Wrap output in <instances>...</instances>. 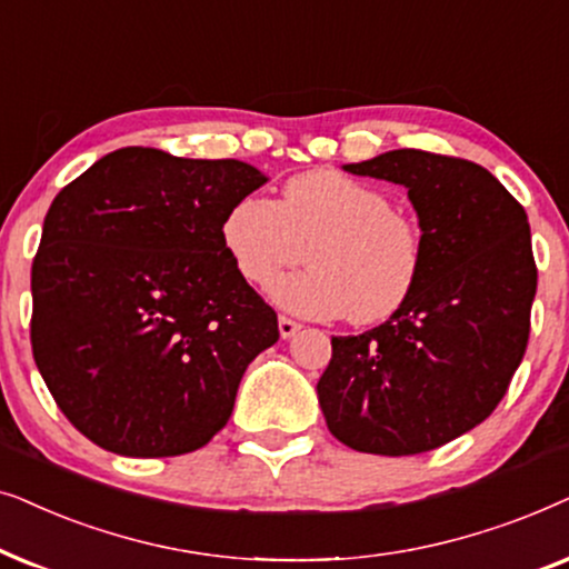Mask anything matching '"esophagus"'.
Masks as SVG:
<instances>
[{"label":"esophagus","instance_id":"esophagus-1","mask_svg":"<svg viewBox=\"0 0 569 569\" xmlns=\"http://www.w3.org/2000/svg\"><path fill=\"white\" fill-rule=\"evenodd\" d=\"M278 330H280V338L289 340V338H293V336H297V332L301 330V325L289 320V317H280V320H278Z\"/></svg>","mask_w":569,"mask_h":569}]
</instances>
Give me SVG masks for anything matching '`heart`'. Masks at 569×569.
Here are the masks:
<instances>
[{
	"instance_id": "obj_1",
	"label": "heart",
	"mask_w": 569,
	"mask_h": 569,
	"mask_svg": "<svg viewBox=\"0 0 569 569\" xmlns=\"http://www.w3.org/2000/svg\"><path fill=\"white\" fill-rule=\"evenodd\" d=\"M221 241L247 283L268 286L307 257L312 268L280 278L270 299L293 315L356 325L382 322L411 299L423 262L421 229L388 192L338 171L286 181L280 200L233 202Z\"/></svg>"
}]
</instances>
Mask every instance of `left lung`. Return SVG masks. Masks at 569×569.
<instances>
[{
  "label": "left lung",
  "mask_w": 569,
  "mask_h": 569,
  "mask_svg": "<svg viewBox=\"0 0 569 569\" xmlns=\"http://www.w3.org/2000/svg\"><path fill=\"white\" fill-rule=\"evenodd\" d=\"M343 169L408 189L423 262L390 320L332 338L317 382L325 421L372 456L442 448L495 411L526 353L536 297L528 216L463 158L403 148Z\"/></svg>",
  "instance_id": "left-lung-1"
}]
</instances>
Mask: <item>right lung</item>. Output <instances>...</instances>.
I'll return each mask as SVG.
<instances>
[{
  "mask_svg": "<svg viewBox=\"0 0 569 569\" xmlns=\"http://www.w3.org/2000/svg\"><path fill=\"white\" fill-rule=\"evenodd\" d=\"M268 177L244 161L121 148L54 197L30 272V343L57 406L98 448L184 456L226 427L278 317L221 241Z\"/></svg>",
  "mask_w": 569,
  "mask_h": 569,
  "instance_id": "obj_1",
  "label": "right lung"
}]
</instances>
